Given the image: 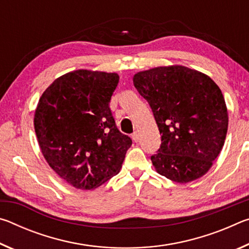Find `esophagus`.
<instances>
[{
  "label": "esophagus",
  "mask_w": 249,
  "mask_h": 249,
  "mask_svg": "<svg viewBox=\"0 0 249 249\" xmlns=\"http://www.w3.org/2000/svg\"><path fill=\"white\" fill-rule=\"evenodd\" d=\"M132 138H133V141H134L135 142H137L138 141H140V137H138V134H137V132L133 133V135H132Z\"/></svg>",
  "instance_id": "obj_1"
}]
</instances>
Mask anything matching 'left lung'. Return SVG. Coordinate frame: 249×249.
<instances>
[{
  "mask_svg": "<svg viewBox=\"0 0 249 249\" xmlns=\"http://www.w3.org/2000/svg\"><path fill=\"white\" fill-rule=\"evenodd\" d=\"M153 109L161 146L151 156L156 171L178 183L204 176L224 146L229 113L209 75L180 65L156 67L133 77Z\"/></svg>",
  "mask_w": 249,
  "mask_h": 249,
  "instance_id": "obj_1",
  "label": "left lung"
}]
</instances>
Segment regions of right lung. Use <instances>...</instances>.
<instances>
[{"instance_id":"1","label":"right lung","mask_w":249,"mask_h":249,"mask_svg":"<svg viewBox=\"0 0 249 249\" xmlns=\"http://www.w3.org/2000/svg\"><path fill=\"white\" fill-rule=\"evenodd\" d=\"M115 72L79 69L57 78L35 109L34 127L49 167L80 190L117 175L132 140L117 129L109 101Z\"/></svg>"}]
</instances>
